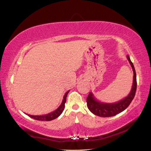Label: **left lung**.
Listing matches in <instances>:
<instances>
[{
  "mask_svg": "<svg viewBox=\"0 0 151 151\" xmlns=\"http://www.w3.org/2000/svg\"><path fill=\"white\" fill-rule=\"evenodd\" d=\"M127 58L131 66L134 74L133 83H132L131 91L129 95L122 100L116 102V103H104L97 101L95 97L94 96L93 93L90 92L87 98H86V103H87L88 109L92 113L101 117L115 116L116 114L124 111L129 106L132 101L133 100L137 90V75L134 65L130 59V57L127 55Z\"/></svg>",
  "mask_w": 151,
  "mask_h": 151,
  "instance_id": "obj_1",
  "label": "left lung"
}]
</instances>
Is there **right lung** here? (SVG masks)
Here are the masks:
<instances>
[{"instance_id": "1", "label": "right lung", "mask_w": 151, "mask_h": 151, "mask_svg": "<svg viewBox=\"0 0 151 151\" xmlns=\"http://www.w3.org/2000/svg\"><path fill=\"white\" fill-rule=\"evenodd\" d=\"M69 91H68L65 94V95L63 96V100L62 101V103H61L60 105L58 106V108L57 109H56L55 111L50 112V113L47 114H43V115H30V114H28V116L31 117V118L34 119L35 120H37V121H52V120L57 119V117L59 116L60 114H62L63 111H64L65 103L66 101V96H67V94Z\"/></svg>"}]
</instances>
